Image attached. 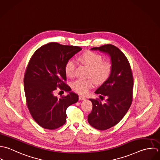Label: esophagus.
I'll use <instances>...</instances> for the list:
<instances>
[{
	"label": "esophagus",
	"mask_w": 160,
	"mask_h": 160,
	"mask_svg": "<svg viewBox=\"0 0 160 160\" xmlns=\"http://www.w3.org/2000/svg\"><path fill=\"white\" fill-rule=\"evenodd\" d=\"M78 99H79V100L82 101V100H85V99H86V98H85V96H79V98H78Z\"/></svg>",
	"instance_id": "obj_1"
}]
</instances>
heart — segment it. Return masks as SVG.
Returning a JSON list of instances; mask_svg holds the SVG:
<instances>
[{"mask_svg":"<svg viewBox=\"0 0 160 160\" xmlns=\"http://www.w3.org/2000/svg\"><path fill=\"white\" fill-rule=\"evenodd\" d=\"M77 60L86 65L90 68V76H92L98 83L106 81L110 75L111 65L109 62H102L101 56L93 52H88L81 56ZM76 63L74 60L70 59L65 65L64 70L67 77H72L75 75ZM95 80L93 78H78L72 82L71 87L73 90L79 94H85L93 87Z\"/></svg>","mask_w":160,"mask_h":160,"instance_id":"1","label":"heart"}]
</instances>
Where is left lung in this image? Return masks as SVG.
<instances>
[{
	"label": "left lung",
	"instance_id": "8db88e82",
	"mask_svg": "<svg viewBox=\"0 0 160 160\" xmlns=\"http://www.w3.org/2000/svg\"><path fill=\"white\" fill-rule=\"evenodd\" d=\"M108 54L111 62V72L108 78L96 90L101 99L106 98L105 103L90 99L93 109L88 116V123L96 129L103 130L116 125L125 116L132 104L133 76L127 58L112 44L91 49Z\"/></svg>",
	"mask_w": 160,
	"mask_h": 160
}]
</instances>
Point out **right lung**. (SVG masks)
Masks as SVG:
<instances>
[{"instance_id":"add662e5","label":"right lung","mask_w":160,"mask_h":160,"mask_svg":"<svg viewBox=\"0 0 160 160\" xmlns=\"http://www.w3.org/2000/svg\"><path fill=\"white\" fill-rule=\"evenodd\" d=\"M82 49L78 46L50 42L32 55L24 77L28 108L34 120L42 128L56 129L66 122L67 108L78 100L64 81L67 62ZM59 87L68 95L58 98L54 92Z\"/></svg>"}]
</instances>
